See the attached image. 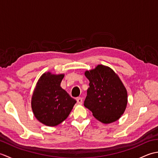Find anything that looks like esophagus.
Instances as JSON below:
<instances>
[{"label": "esophagus", "instance_id": "34e87169", "mask_svg": "<svg viewBox=\"0 0 158 158\" xmlns=\"http://www.w3.org/2000/svg\"><path fill=\"white\" fill-rule=\"evenodd\" d=\"M77 103L79 104V105H82V104H83V98H81V97H78V98H77Z\"/></svg>", "mask_w": 158, "mask_h": 158}]
</instances>
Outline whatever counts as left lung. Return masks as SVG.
<instances>
[{"label": "left lung", "instance_id": "8db88e82", "mask_svg": "<svg viewBox=\"0 0 158 158\" xmlns=\"http://www.w3.org/2000/svg\"><path fill=\"white\" fill-rule=\"evenodd\" d=\"M89 81L84 106L96 119L108 124L122 116L127 104V92L122 80L110 67L98 64L86 70Z\"/></svg>", "mask_w": 158, "mask_h": 158}]
</instances>
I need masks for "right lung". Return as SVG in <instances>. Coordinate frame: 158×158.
<instances>
[{"label": "right lung", "mask_w": 158, "mask_h": 158, "mask_svg": "<svg viewBox=\"0 0 158 158\" xmlns=\"http://www.w3.org/2000/svg\"><path fill=\"white\" fill-rule=\"evenodd\" d=\"M64 77V74L43 73L33 92V114L39 122L47 126H56L64 122L77 102L60 86Z\"/></svg>", "instance_id": "obj_1"}]
</instances>
